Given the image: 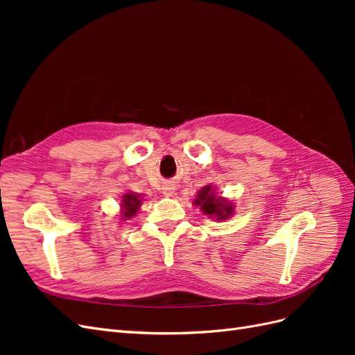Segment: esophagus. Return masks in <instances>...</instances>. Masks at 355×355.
Masks as SVG:
<instances>
[{"mask_svg":"<svg viewBox=\"0 0 355 355\" xmlns=\"http://www.w3.org/2000/svg\"><path fill=\"white\" fill-rule=\"evenodd\" d=\"M161 189H163V194H164L166 197H171V196L175 194V187L171 185V184L163 185V188H161Z\"/></svg>","mask_w":355,"mask_h":355,"instance_id":"34e87169","label":"esophagus"}]
</instances>
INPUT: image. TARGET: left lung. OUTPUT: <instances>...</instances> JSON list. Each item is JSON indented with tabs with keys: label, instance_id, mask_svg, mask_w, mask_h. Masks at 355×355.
Listing matches in <instances>:
<instances>
[{
	"label": "left lung",
	"instance_id": "1",
	"mask_svg": "<svg viewBox=\"0 0 355 355\" xmlns=\"http://www.w3.org/2000/svg\"><path fill=\"white\" fill-rule=\"evenodd\" d=\"M194 204L200 206L204 214H209L211 219L216 220H225L234 214L232 204L222 197H216L214 188H211V185L204 187L198 191Z\"/></svg>",
	"mask_w": 355,
	"mask_h": 355
}]
</instances>
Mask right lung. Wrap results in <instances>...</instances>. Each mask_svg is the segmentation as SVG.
Here are the masks:
<instances>
[{
    "instance_id": "right-lung-1",
    "label": "right lung",
    "mask_w": 355,
    "mask_h": 355,
    "mask_svg": "<svg viewBox=\"0 0 355 355\" xmlns=\"http://www.w3.org/2000/svg\"><path fill=\"white\" fill-rule=\"evenodd\" d=\"M142 204V197L139 194H135V192H127V194L123 196V204H121V214H123V219H128V218H133L136 211L139 210Z\"/></svg>"
}]
</instances>
